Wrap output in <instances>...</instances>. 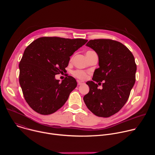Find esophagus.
Wrapping results in <instances>:
<instances>
[{"label": "esophagus", "instance_id": "obj_1", "mask_svg": "<svg viewBox=\"0 0 155 155\" xmlns=\"http://www.w3.org/2000/svg\"><path fill=\"white\" fill-rule=\"evenodd\" d=\"M77 83H78V85H82V84H84V82L81 81H77Z\"/></svg>", "mask_w": 155, "mask_h": 155}]
</instances>
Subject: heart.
<instances>
[{
    "instance_id": "heart-1",
    "label": "heart",
    "mask_w": 155,
    "mask_h": 155,
    "mask_svg": "<svg viewBox=\"0 0 155 155\" xmlns=\"http://www.w3.org/2000/svg\"><path fill=\"white\" fill-rule=\"evenodd\" d=\"M93 53V51H87L86 52V55L87 54H90L91 53ZM73 75L76 77L77 78L80 79V80H84L87 77V74L85 72L83 71H81V70H77L75 71H74L73 72Z\"/></svg>"
}]
</instances>
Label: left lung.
Returning a JSON list of instances; mask_svg holds the SVG:
<instances>
[{"label":"left lung","mask_w":155,"mask_h":155,"mask_svg":"<svg viewBox=\"0 0 155 155\" xmlns=\"http://www.w3.org/2000/svg\"><path fill=\"white\" fill-rule=\"evenodd\" d=\"M86 45L99 57V68L95 70L93 80L104 83L100 90L95 81H87L90 91L83 100L95 115L109 117L124 106L134 85L137 71L134 57L123 44L113 40H91Z\"/></svg>","instance_id":"1"}]
</instances>
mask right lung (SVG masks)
<instances>
[{"label": "right lung", "mask_w": 155, "mask_h": 155, "mask_svg": "<svg viewBox=\"0 0 155 155\" xmlns=\"http://www.w3.org/2000/svg\"><path fill=\"white\" fill-rule=\"evenodd\" d=\"M87 41L83 38L40 37L25 49L19 64V84L29 105L41 115L56 112L77 85L68 76L59 83L55 75L65 72L74 53Z\"/></svg>", "instance_id": "obj_1"}]
</instances>
